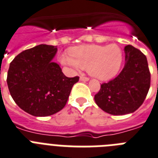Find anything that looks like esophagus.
<instances>
[{
	"label": "esophagus",
	"instance_id": "esophagus-1",
	"mask_svg": "<svg viewBox=\"0 0 158 158\" xmlns=\"http://www.w3.org/2000/svg\"><path fill=\"white\" fill-rule=\"evenodd\" d=\"M80 80H81V81H88V80H89V78L84 76V75H81V76H80Z\"/></svg>",
	"mask_w": 158,
	"mask_h": 158
}]
</instances>
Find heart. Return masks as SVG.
<instances>
[{
    "label": "heart",
    "instance_id": "1",
    "mask_svg": "<svg viewBox=\"0 0 158 158\" xmlns=\"http://www.w3.org/2000/svg\"><path fill=\"white\" fill-rule=\"evenodd\" d=\"M70 57L64 56L61 61L74 68L88 70L95 78L106 80L118 72L123 61V52L117 44H92L70 49Z\"/></svg>",
    "mask_w": 158,
    "mask_h": 158
}]
</instances>
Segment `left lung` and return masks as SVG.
Returning <instances> with one entry per match:
<instances>
[{
    "instance_id": "obj_1",
    "label": "left lung",
    "mask_w": 158,
    "mask_h": 158,
    "mask_svg": "<svg viewBox=\"0 0 158 158\" xmlns=\"http://www.w3.org/2000/svg\"><path fill=\"white\" fill-rule=\"evenodd\" d=\"M124 50L123 69L114 79L101 83L94 97L97 106L110 114L135 112L143 103L150 88L151 75L145 55L131 45Z\"/></svg>"
}]
</instances>
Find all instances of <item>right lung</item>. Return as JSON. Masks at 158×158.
<instances>
[{
  "label": "right lung",
  "instance_id": "add662e5",
  "mask_svg": "<svg viewBox=\"0 0 158 158\" xmlns=\"http://www.w3.org/2000/svg\"><path fill=\"white\" fill-rule=\"evenodd\" d=\"M57 46L40 44L24 50L10 62L7 84L19 108L36 117L49 116L65 107L79 77L69 78L52 62Z\"/></svg>",
  "mask_w": 158,
  "mask_h": 158
}]
</instances>
